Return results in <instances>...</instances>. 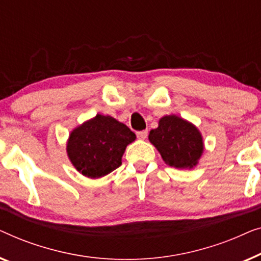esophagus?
Returning <instances> with one entry per match:
<instances>
[{
	"label": "esophagus",
	"instance_id": "esophagus-1",
	"mask_svg": "<svg viewBox=\"0 0 261 261\" xmlns=\"http://www.w3.org/2000/svg\"><path fill=\"white\" fill-rule=\"evenodd\" d=\"M137 137L139 139H145L148 137V130H143V131H138L137 132Z\"/></svg>",
	"mask_w": 261,
	"mask_h": 261
}]
</instances>
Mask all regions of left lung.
I'll list each match as a JSON object with an SVG mask.
<instances>
[{"instance_id": "1", "label": "left lung", "mask_w": 261, "mask_h": 261, "mask_svg": "<svg viewBox=\"0 0 261 261\" xmlns=\"http://www.w3.org/2000/svg\"><path fill=\"white\" fill-rule=\"evenodd\" d=\"M149 141L156 146L166 164L174 168H193L203 151L199 130L177 116L161 118L159 127L150 131Z\"/></svg>"}]
</instances>
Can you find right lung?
<instances>
[{"mask_svg": "<svg viewBox=\"0 0 261 261\" xmlns=\"http://www.w3.org/2000/svg\"><path fill=\"white\" fill-rule=\"evenodd\" d=\"M135 138L125 124L110 116L97 115L71 132L67 153L76 170L98 178L120 167L126 145Z\"/></svg>", "mask_w": 261, "mask_h": 261, "instance_id": "right-lung-1", "label": "right lung"}]
</instances>
